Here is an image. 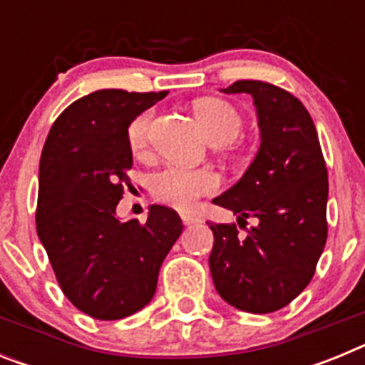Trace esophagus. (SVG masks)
I'll list each match as a JSON object with an SVG mask.
<instances>
[{
	"instance_id": "1",
	"label": "esophagus",
	"mask_w": 365,
	"mask_h": 365,
	"mask_svg": "<svg viewBox=\"0 0 365 365\" xmlns=\"http://www.w3.org/2000/svg\"><path fill=\"white\" fill-rule=\"evenodd\" d=\"M180 219H182V222H185L186 227H190V225H197V222L201 221V219L195 217V215H188V214H182L180 215Z\"/></svg>"
}]
</instances>
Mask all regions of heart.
<instances>
[{"label": "heart", "instance_id": "b5f03b06", "mask_svg": "<svg viewBox=\"0 0 365 365\" xmlns=\"http://www.w3.org/2000/svg\"><path fill=\"white\" fill-rule=\"evenodd\" d=\"M195 117L212 143H227L241 130L240 111L221 98H201L193 104ZM150 113L138 115L128 128V144L133 153H144L150 133ZM219 188V177L206 168L168 166L151 177V192L157 201L179 210H190L202 195Z\"/></svg>", "mask_w": 365, "mask_h": 365}]
</instances>
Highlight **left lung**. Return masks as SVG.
Wrapping results in <instances>:
<instances>
[{"mask_svg": "<svg viewBox=\"0 0 365 365\" xmlns=\"http://www.w3.org/2000/svg\"><path fill=\"white\" fill-rule=\"evenodd\" d=\"M227 95L254 98L259 150L237 182L214 199L256 217L245 237L235 225H215L210 272L232 307L265 314L285 307L309 285L327 241L329 179L314 122L291 93L259 80H240Z\"/></svg>", "mask_w": 365, "mask_h": 365, "instance_id": "left-lung-1", "label": "left lung"}]
</instances>
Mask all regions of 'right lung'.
Masks as SVG:
<instances>
[{"mask_svg": "<svg viewBox=\"0 0 365 365\" xmlns=\"http://www.w3.org/2000/svg\"><path fill=\"white\" fill-rule=\"evenodd\" d=\"M166 95L100 89L82 96L56 118L41 151L38 237L63 294L96 320L146 307L182 232L168 206L151 205L144 225L117 217L133 166L128 128Z\"/></svg>", "mask_w": 365, "mask_h": 365, "instance_id": "right-lung-1", "label": "right lung"}]
</instances>
